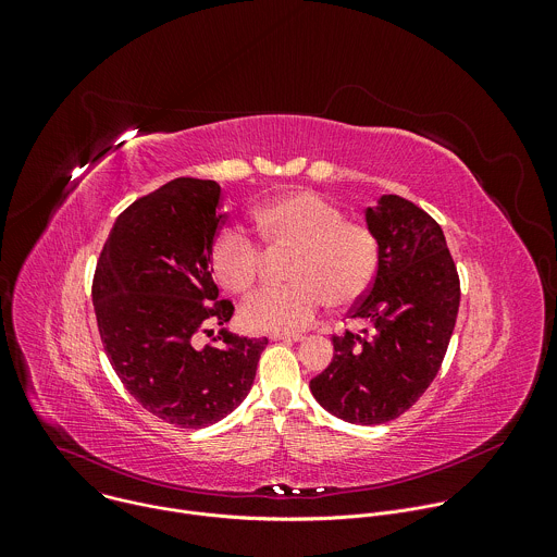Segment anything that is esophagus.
Listing matches in <instances>:
<instances>
[{"mask_svg":"<svg viewBox=\"0 0 557 557\" xmlns=\"http://www.w3.org/2000/svg\"><path fill=\"white\" fill-rule=\"evenodd\" d=\"M304 335H290V333H273L271 342H301Z\"/></svg>","mask_w":557,"mask_h":557,"instance_id":"esophagus-1","label":"esophagus"}]
</instances>
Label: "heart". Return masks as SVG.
Segmentation results:
<instances>
[{"instance_id":"heart-1","label":"heart","mask_w":557,"mask_h":557,"mask_svg":"<svg viewBox=\"0 0 557 557\" xmlns=\"http://www.w3.org/2000/svg\"><path fill=\"white\" fill-rule=\"evenodd\" d=\"M269 253H288L284 286L267 288L243 306V322L260 333L308 329L322 308L346 310L370 290L379 271V240L370 226L314 191H288L253 211ZM264 251L240 226H222L209 245V267L233 295L251 293L264 273Z\"/></svg>"}]
</instances>
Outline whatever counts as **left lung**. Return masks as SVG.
<instances>
[{"label":"left lung","mask_w":557,"mask_h":557,"mask_svg":"<svg viewBox=\"0 0 557 557\" xmlns=\"http://www.w3.org/2000/svg\"><path fill=\"white\" fill-rule=\"evenodd\" d=\"M366 222L379 240V271L348 317L370 331L333 335V361L310 379V392L348 423L379 425L410 410L438 374L460 280L441 224L414 202L381 196Z\"/></svg>","instance_id":"obj_1"}]
</instances>
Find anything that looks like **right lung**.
I'll return each instance as SVG.
<instances>
[{"mask_svg":"<svg viewBox=\"0 0 557 557\" xmlns=\"http://www.w3.org/2000/svg\"><path fill=\"white\" fill-rule=\"evenodd\" d=\"M220 185L176 178L132 202L101 249L92 301L106 355L125 389L176 428H207L245 401L269 339L220 331L231 320L218 299L209 245L220 228Z\"/></svg>","mask_w":557,"mask_h":557,"instance_id":"add662e5","label":"right lung"}]
</instances>
